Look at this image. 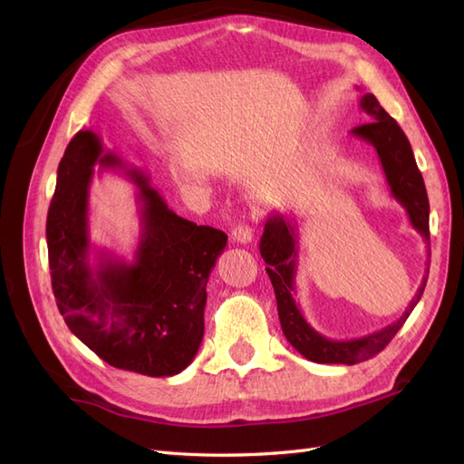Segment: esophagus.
<instances>
[{
  "instance_id": "esophagus-1",
  "label": "esophagus",
  "mask_w": 464,
  "mask_h": 464,
  "mask_svg": "<svg viewBox=\"0 0 464 464\" xmlns=\"http://www.w3.org/2000/svg\"><path fill=\"white\" fill-rule=\"evenodd\" d=\"M253 231H255L253 225H249V223H239V225L233 227L231 237H233V241H237V243H241V245H247V243L253 241Z\"/></svg>"
}]
</instances>
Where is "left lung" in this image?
Wrapping results in <instances>:
<instances>
[{
  "label": "left lung",
  "mask_w": 464,
  "mask_h": 464,
  "mask_svg": "<svg viewBox=\"0 0 464 464\" xmlns=\"http://www.w3.org/2000/svg\"><path fill=\"white\" fill-rule=\"evenodd\" d=\"M359 107L371 117V121L354 127V130H351V135L374 147L382 165L384 177H387L391 195L405 207L412 229L420 233V237L429 245V197L407 135L402 133L399 123L382 110L377 97L372 93L361 92ZM259 249L261 257L269 265L267 275L273 283L275 299H277L283 334L293 344L295 351H299L304 359L321 364H357L381 353L391 343V339L395 337L402 324H405L412 309L417 307L429 277L427 271L419 291L409 303L407 311L395 323L359 339L334 341L324 337L319 331H314L307 319L303 317L299 304L295 303L299 231L287 215H281L277 211L271 213L267 223H265Z\"/></svg>",
  "instance_id": "obj_1"
}]
</instances>
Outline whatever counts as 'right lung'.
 I'll use <instances>...</instances> for the list:
<instances>
[{"label":"right lung","mask_w":464,"mask_h":464,"mask_svg":"<svg viewBox=\"0 0 464 464\" xmlns=\"http://www.w3.org/2000/svg\"><path fill=\"white\" fill-rule=\"evenodd\" d=\"M95 164L121 170L138 187L142 233L133 262L91 247ZM45 235L57 309L85 347L111 367L147 377L189 367L203 341L207 281L227 245L223 231L171 211L150 175L82 130L59 161Z\"/></svg>","instance_id":"obj_1"}]
</instances>
